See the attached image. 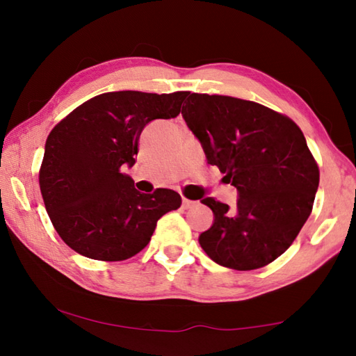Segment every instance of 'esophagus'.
Here are the masks:
<instances>
[{
    "label": "esophagus",
    "instance_id": "obj_1",
    "mask_svg": "<svg viewBox=\"0 0 356 356\" xmlns=\"http://www.w3.org/2000/svg\"><path fill=\"white\" fill-rule=\"evenodd\" d=\"M196 204H197L196 201L186 200V197H184V200H182V207H184V209H191V207H195Z\"/></svg>",
    "mask_w": 356,
    "mask_h": 356
}]
</instances>
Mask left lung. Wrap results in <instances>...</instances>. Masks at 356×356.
<instances>
[{
	"label": "left lung",
	"instance_id": "left-lung-1",
	"mask_svg": "<svg viewBox=\"0 0 356 356\" xmlns=\"http://www.w3.org/2000/svg\"><path fill=\"white\" fill-rule=\"evenodd\" d=\"M182 118L207 163L237 188V206L204 197L213 222L200 236L213 262L254 270L280 257L311 215L318 168L291 119L256 102L186 94Z\"/></svg>",
	"mask_w": 356,
	"mask_h": 356
}]
</instances>
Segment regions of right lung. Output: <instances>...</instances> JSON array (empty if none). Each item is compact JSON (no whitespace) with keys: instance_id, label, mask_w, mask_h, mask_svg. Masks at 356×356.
<instances>
[{"instance_id":"obj_1","label":"right lung","mask_w":356,"mask_h":356,"mask_svg":"<svg viewBox=\"0 0 356 356\" xmlns=\"http://www.w3.org/2000/svg\"><path fill=\"white\" fill-rule=\"evenodd\" d=\"M188 92H105L50 131L39 172L47 213L65 243L95 261H125L149 243L156 221L182 204L159 188L140 193L125 176L138 141L155 119L179 116Z\"/></svg>"}]
</instances>
